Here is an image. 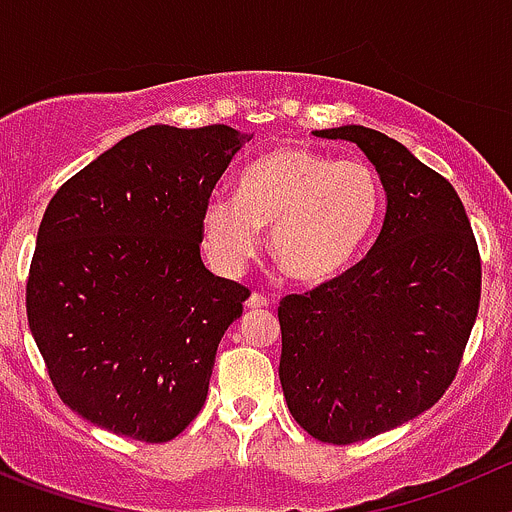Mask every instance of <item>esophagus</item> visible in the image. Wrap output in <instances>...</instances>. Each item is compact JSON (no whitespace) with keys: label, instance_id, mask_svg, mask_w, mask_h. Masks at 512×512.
Wrapping results in <instances>:
<instances>
[{"label":"esophagus","instance_id":"1","mask_svg":"<svg viewBox=\"0 0 512 512\" xmlns=\"http://www.w3.org/2000/svg\"><path fill=\"white\" fill-rule=\"evenodd\" d=\"M266 306H269V299L261 294H256V291H253V294L246 299V309H266Z\"/></svg>","mask_w":512,"mask_h":512}]
</instances>
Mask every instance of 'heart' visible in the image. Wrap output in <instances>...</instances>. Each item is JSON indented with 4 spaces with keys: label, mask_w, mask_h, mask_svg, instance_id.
I'll return each instance as SVG.
<instances>
[{
    "label": "heart",
    "mask_w": 512,
    "mask_h": 512,
    "mask_svg": "<svg viewBox=\"0 0 512 512\" xmlns=\"http://www.w3.org/2000/svg\"><path fill=\"white\" fill-rule=\"evenodd\" d=\"M379 183L362 160H332L281 145L253 160L236 196H213L201 216L203 248L221 274L236 276L271 228L276 264L296 281L321 284L342 274L379 216Z\"/></svg>",
    "instance_id": "obj_1"
}]
</instances>
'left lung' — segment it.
<instances>
[{
	"label": "left lung",
	"instance_id": "left-lung-1",
	"mask_svg": "<svg viewBox=\"0 0 512 512\" xmlns=\"http://www.w3.org/2000/svg\"><path fill=\"white\" fill-rule=\"evenodd\" d=\"M352 140L387 193L382 231L359 264L279 304V379L311 437L352 445L430 410L460 369L480 306V251L455 188L397 140Z\"/></svg>",
	"mask_w": 512,
	"mask_h": 512
}]
</instances>
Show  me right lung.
I'll return each instance as SVG.
<instances>
[{
    "label": "right lung",
    "mask_w": 512,
    "mask_h": 512,
    "mask_svg": "<svg viewBox=\"0 0 512 512\" xmlns=\"http://www.w3.org/2000/svg\"><path fill=\"white\" fill-rule=\"evenodd\" d=\"M228 125H150L52 196L27 321L52 387L115 435L168 442L201 412L216 349L251 291L201 261V216L248 143Z\"/></svg>",
    "instance_id": "add662e5"
}]
</instances>
